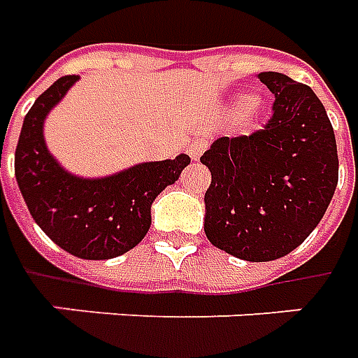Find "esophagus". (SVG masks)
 Wrapping results in <instances>:
<instances>
[{"label": "esophagus", "mask_w": 358, "mask_h": 358, "mask_svg": "<svg viewBox=\"0 0 358 358\" xmlns=\"http://www.w3.org/2000/svg\"><path fill=\"white\" fill-rule=\"evenodd\" d=\"M208 148V141L206 138H194L191 144H189V148H187V152H189V156H191L192 159H199L200 154L206 150Z\"/></svg>", "instance_id": "1"}]
</instances>
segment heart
<instances>
[{
    "mask_svg": "<svg viewBox=\"0 0 358 358\" xmlns=\"http://www.w3.org/2000/svg\"><path fill=\"white\" fill-rule=\"evenodd\" d=\"M258 111H260V100L256 96H247L241 106V117L245 121H252L258 115Z\"/></svg>",
    "mask_w": 358,
    "mask_h": 358,
    "instance_id": "obj_1",
    "label": "heart"
}]
</instances>
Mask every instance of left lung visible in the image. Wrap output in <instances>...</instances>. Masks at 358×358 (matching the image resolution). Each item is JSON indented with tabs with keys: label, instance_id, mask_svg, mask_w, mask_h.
Instances as JSON below:
<instances>
[{
	"label": "left lung",
	"instance_id": "obj_1",
	"mask_svg": "<svg viewBox=\"0 0 358 358\" xmlns=\"http://www.w3.org/2000/svg\"><path fill=\"white\" fill-rule=\"evenodd\" d=\"M258 78L275 96L264 129L222 136L200 162L212 183L204 194L208 241L248 262L289 255L314 231L337 187V146L328 113L287 75Z\"/></svg>",
	"mask_w": 358,
	"mask_h": 358
}]
</instances>
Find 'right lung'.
<instances>
[{"mask_svg":"<svg viewBox=\"0 0 358 358\" xmlns=\"http://www.w3.org/2000/svg\"><path fill=\"white\" fill-rule=\"evenodd\" d=\"M77 80V75L57 78L29 110L15 150V177L30 215L57 247L85 260H108L144 239L152 202L191 158L144 162L100 179L63 169L48 152L44 121Z\"/></svg>","mask_w":358,"mask_h":358,"instance_id":"obj_1","label":"right lung"}]
</instances>
